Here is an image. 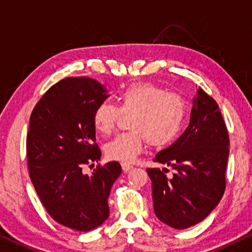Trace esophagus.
I'll return each instance as SVG.
<instances>
[{"mask_svg":"<svg viewBox=\"0 0 252 252\" xmlns=\"http://www.w3.org/2000/svg\"><path fill=\"white\" fill-rule=\"evenodd\" d=\"M121 166H122V169L125 171H129L130 169L133 168V166L130 165V163H127V162H122Z\"/></svg>","mask_w":252,"mask_h":252,"instance_id":"esophagus-1","label":"esophagus"}]
</instances>
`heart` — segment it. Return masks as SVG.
<instances>
[{
	"instance_id": "1",
	"label": "heart",
	"mask_w": 252,
	"mask_h": 252,
	"mask_svg": "<svg viewBox=\"0 0 252 252\" xmlns=\"http://www.w3.org/2000/svg\"><path fill=\"white\" fill-rule=\"evenodd\" d=\"M121 114H132L131 131L119 133L105 145L110 159L122 162L133 161L141 153L143 143L162 147L181 132L186 117V106L181 96L167 93L151 83H134L118 94V106L102 102L95 107L93 125L97 132L110 134Z\"/></svg>"
}]
</instances>
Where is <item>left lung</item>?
I'll return each instance as SVG.
<instances>
[{
    "mask_svg": "<svg viewBox=\"0 0 252 252\" xmlns=\"http://www.w3.org/2000/svg\"><path fill=\"white\" fill-rule=\"evenodd\" d=\"M229 132L215 99L201 87L194 98L190 122L176 142L161 150L155 162L176 170L148 168L153 184L155 214L174 229H186L203 221L225 190Z\"/></svg>",
    "mask_w": 252,
    "mask_h": 252,
    "instance_id": "1",
    "label": "left lung"
}]
</instances>
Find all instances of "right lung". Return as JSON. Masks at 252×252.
<instances>
[{"label":"right lung","mask_w":252,"mask_h":252,"mask_svg":"<svg viewBox=\"0 0 252 252\" xmlns=\"http://www.w3.org/2000/svg\"><path fill=\"white\" fill-rule=\"evenodd\" d=\"M107 97L93 78H63L35 104L27 134L28 169L42 205L59 224L83 232L109 218L107 198L122 173L111 161L83 174L84 166L101 159L93 113Z\"/></svg>","instance_id":"1"}]
</instances>
